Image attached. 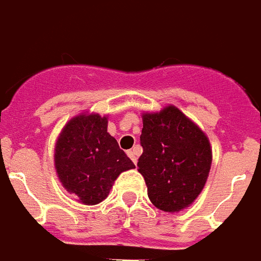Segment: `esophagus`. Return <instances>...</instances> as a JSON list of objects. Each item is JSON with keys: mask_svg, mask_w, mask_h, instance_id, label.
I'll return each mask as SVG.
<instances>
[{"mask_svg": "<svg viewBox=\"0 0 261 261\" xmlns=\"http://www.w3.org/2000/svg\"><path fill=\"white\" fill-rule=\"evenodd\" d=\"M126 153H128L129 159L132 160L133 163H135V164H136V163H138V149H136V147H133V149L128 150V151H126Z\"/></svg>", "mask_w": 261, "mask_h": 261, "instance_id": "34e87169", "label": "esophagus"}]
</instances>
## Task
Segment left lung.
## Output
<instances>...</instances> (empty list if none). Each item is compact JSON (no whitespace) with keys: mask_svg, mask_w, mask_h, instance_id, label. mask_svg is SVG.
Segmentation results:
<instances>
[{"mask_svg":"<svg viewBox=\"0 0 261 261\" xmlns=\"http://www.w3.org/2000/svg\"><path fill=\"white\" fill-rule=\"evenodd\" d=\"M143 175L150 201L160 210L178 213L189 207L206 185L211 167L206 133L174 106L143 114L140 135Z\"/></svg>","mask_w":261,"mask_h":261,"instance_id":"1","label":"left lung"}]
</instances>
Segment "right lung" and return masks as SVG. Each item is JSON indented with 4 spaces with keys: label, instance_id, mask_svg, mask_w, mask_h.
Masks as SVG:
<instances>
[{
    "label": "right lung",
    "instance_id": "right-lung-1",
    "mask_svg": "<svg viewBox=\"0 0 261 261\" xmlns=\"http://www.w3.org/2000/svg\"><path fill=\"white\" fill-rule=\"evenodd\" d=\"M108 119L81 114L66 123L55 144L54 163L61 184L83 204L102 201L121 172L135 168L107 132Z\"/></svg>",
    "mask_w": 261,
    "mask_h": 261
}]
</instances>
